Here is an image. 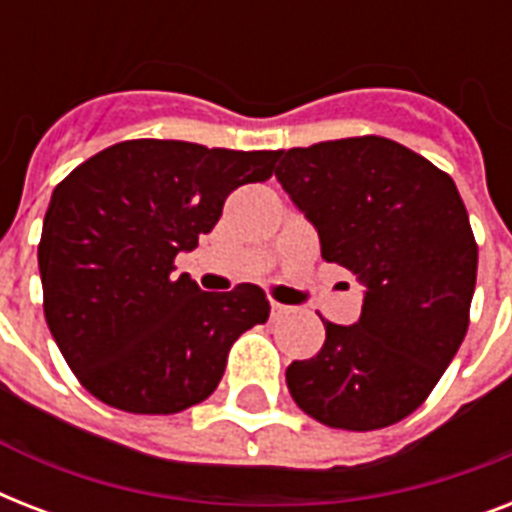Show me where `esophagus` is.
I'll return each mask as SVG.
<instances>
[{
	"instance_id": "obj_1",
	"label": "esophagus",
	"mask_w": 512,
	"mask_h": 512,
	"mask_svg": "<svg viewBox=\"0 0 512 512\" xmlns=\"http://www.w3.org/2000/svg\"><path fill=\"white\" fill-rule=\"evenodd\" d=\"M289 313H292L289 305H281L276 303V300H271V319H284V316H289Z\"/></svg>"
}]
</instances>
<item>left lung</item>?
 Here are the masks:
<instances>
[{
	"mask_svg": "<svg viewBox=\"0 0 512 512\" xmlns=\"http://www.w3.org/2000/svg\"><path fill=\"white\" fill-rule=\"evenodd\" d=\"M276 159L321 257L364 284L356 324L321 319L319 353L287 366L289 393L329 428H388L430 396L468 332L478 271L468 209L446 172L377 135Z\"/></svg>",
	"mask_w": 512,
	"mask_h": 512,
	"instance_id": "obj_1",
	"label": "left lung"
}]
</instances>
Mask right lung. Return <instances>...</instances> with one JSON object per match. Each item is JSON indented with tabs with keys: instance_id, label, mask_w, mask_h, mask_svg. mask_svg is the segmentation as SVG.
<instances>
[{
	"instance_id": "1",
	"label": "right lung",
	"mask_w": 512,
	"mask_h": 512,
	"mask_svg": "<svg viewBox=\"0 0 512 512\" xmlns=\"http://www.w3.org/2000/svg\"><path fill=\"white\" fill-rule=\"evenodd\" d=\"M279 151L124 140L52 191L39 241L44 319L84 388L132 414H175L217 388L228 350L271 313L239 284L201 292L175 257L228 193L273 175Z\"/></svg>"
}]
</instances>
